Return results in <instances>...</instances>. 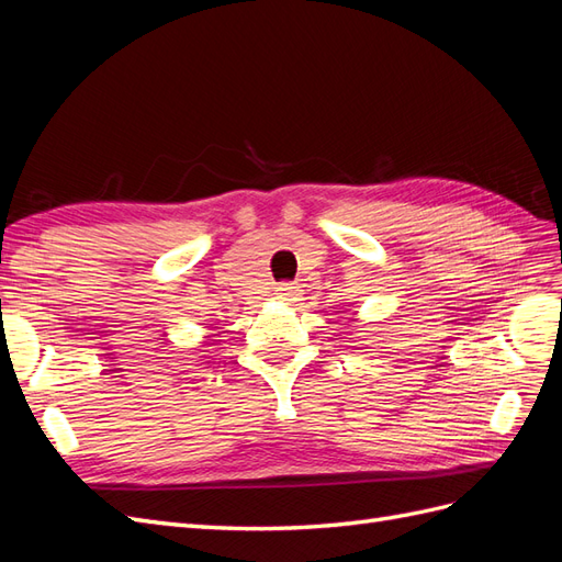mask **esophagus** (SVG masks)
Masks as SVG:
<instances>
[{
    "label": "esophagus",
    "instance_id": "34e87169",
    "mask_svg": "<svg viewBox=\"0 0 562 562\" xmlns=\"http://www.w3.org/2000/svg\"><path fill=\"white\" fill-rule=\"evenodd\" d=\"M297 295V285L291 281H283L277 285V297L279 300H293Z\"/></svg>",
    "mask_w": 562,
    "mask_h": 562
}]
</instances>
